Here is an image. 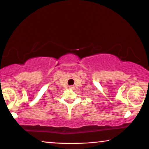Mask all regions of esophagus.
<instances>
[{
	"mask_svg": "<svg viewBox=\"0 0 149 149\" xmlns=\"http://www.w3.org/2000/svg\"><path fill=\"white\" fill-rule=\"evenodd\" d=\"M69 87H70V89H73L74 88V87L73 86V85H70V86Z\"/></svg>",
	"mask_w": 149,
	"mask_h": 149,
	"instance_id": "obj_1",
	"label": "esophagus"
}]
</instances>
